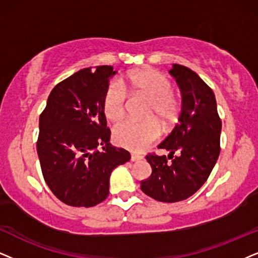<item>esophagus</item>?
Segmentation results:
<instances>
[{
	"label": "esophagus",
	"mask_w": 258,
	"mask_h": 258,
	"mask_svg": "<svg viewBox=\"0 0 258 258\" xmlns=\"http://www.w3.org/2000/svg\"><path fill=\"white\" fill-rule=\"evenodd\" d=\"M140 159H143V156H140V155H135V153H132V155H131V161H132V162L140 161Z\"/></svg>",
	"instance_id": "obj_1"
}]
</instances>
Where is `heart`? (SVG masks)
Returning a JSON list of instances; mask_svg holds the SVG:
<instances>
[{
    "label": "heart",
    "instance_id": "b5f03b06",
    "mask_svg": "<svg viewBox=\"0 0 258 258\" xmlns=\"http://www.w3.org/2000/svg\"><path fill=\"white\" fill-rule=\"evenodd\" d=\"M125 84L133 94H140L150 99L146 109L148 120L126 119L113 130V138L131 151L140 152L158 139L161 123L164 130L170 128L177 121L181 112V102L172 91L169 78L156 69H142L130 73ZM127 105L125 87L119 81H110L103 95V112L112 121H118L123 116Z\"/></svg>",
    "mask_w": 258,
    "mask_h": 258
}]
</instances>
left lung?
Instances as JSON below:
<instances>
[{
	"mask_svg": "<svg viewBox=\"0 0 258 258\" xmlns=\"http://www.w3.org/2000/svg\"><path fill=\"white\" fill-rule=\"evenodd\" d=\"M170 74L182 93L178 123L158 145L168 156L146 155L152 172L140 182L148 197L162 202L182 201L197 193L220 153L221 120L213 90L183 65L174 64Z\"/></svg>",
	"mask_w": 258,
	"mask_h": 258,
	"instance_id": "8db88e82",
	"label": "left lung"
}]
</instances>
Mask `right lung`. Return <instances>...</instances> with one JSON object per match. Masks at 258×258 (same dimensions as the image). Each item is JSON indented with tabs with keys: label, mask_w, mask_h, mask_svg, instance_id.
<instances>
[{
	"label": "right lung",
	"mask_w": 258,
	"mask_h": 258,
	"mask_svg": "<svg viewBox=\"0 0 258 258\" xmlns=\"http://www.w3.org/2000/svg\"><path fill=\"white\" fill-rule=\"evenodd\" d=\"M113 67L86 68L53 88L39 118L37 151L44 180L65 205L93 207L109 194L113 169L131 156L109 144L103 95ZM103 145V151L97 146Z\"/></svg>",
	"instance_id": "obj_1"
}]
</instances>
